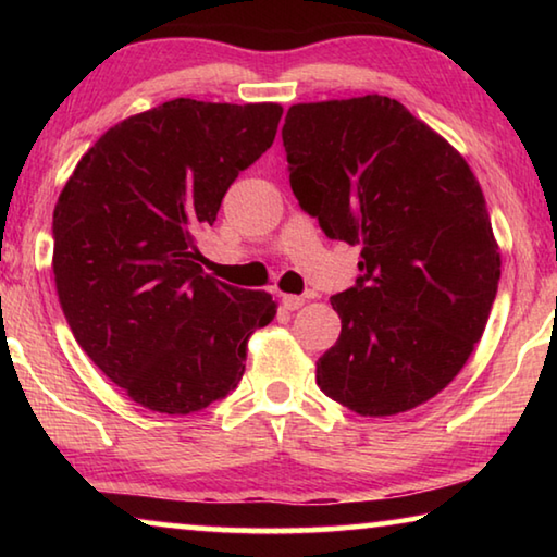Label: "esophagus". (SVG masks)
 <instances>
[{
  "label": "esophagus",
  "instance_id": "1",
  "mask_svg": "<svg viewBox=\"0 0 557 557\" xmlns=\"http://www.w3.org/2000/svg\"><path fill=\"white\" fill-rule=\"evenodd\" d=\"M305 297H299V295H282V307L285 309H289V312H295V309H299L301 305H305Z\"/></svg>",
  "mask_w": 557,
  "mask_h": 557
}]
</instances>
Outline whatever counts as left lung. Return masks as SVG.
I'll use <instances>...</instances> for the list:
<instances>
[{"instance_id": "1", "label": "left lung", "mask_w": 557, "mask_h": 557, "mask_svg": "<svg viewBox=\"0 0 557 557\" xmlns=\"http://www.w3.org/2000/svg\"><path fill=\"white\" fill-rule=\"evenodd\" d=\"M301 211L361 248L332 297L338 342L317 385L366 418L418 408L461 371L492 314L502 256L476 176L398 100L299 102L282 127Z\"/></svg>"}]
</instances>
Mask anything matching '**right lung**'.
I'll use <instances>...</instances> for the list:
<instances>
[{"label":"right lung","instance_id":"1","mask_svg":"<svg viewBox=\"0 0 557 557\" xmlns=\"http://www.w3.org/2000/svg\"><path fill=\"white\" fill-rule=\"evenodd\" d=\"M277 102L176 98L122 120L75 166L53 211V277L90 361L164 414L235 391L248 338L277 305L206 275L196 235L268 152Z\"/></svg>","mask_w":557,"mask_h":557}]
</instances>
